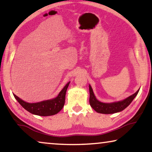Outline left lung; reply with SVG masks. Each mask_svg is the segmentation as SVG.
<instances>
[{
    "instance_id": "1",
    "label": "left lung",
    "mask_w": 152,
    "mask_h": 152,
    "mask_svg": "<svg viewBox=\"0 0 152 152\" xmlns=\"http://www.w3.org/2000/svg\"><path fill=\"white\" fill-rule=\"evenodd\" d=\"M140 90V89H139ZM139 90L136 91L134 94L128 97L127 98L123 99L122 101L115 102L112 103H104L97 100L95 97L93 89L91 88V85H89V92H90V97H89V103L91 107L95 110V111L99 113L103 114H111L118 113L123 111L126 109L131 102L133 101L137 94L138 93Z\"/></svg>"
}]
</instances>
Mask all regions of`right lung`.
I'll return each instance as SVG.
<instances>
[{
  "label": "right lung",
  "instance_id": "right-lung-1",
  "mask_svg": "<svg viewBox=\"0 0 152 152\" xmlns=\"http://www.w3.org/2000/svg\"><path fill=\"white\" fill-rule=\"evenodd\" d=\"M69 84L70 82L66 84L55 98L37 103L26 102L16 96V95H13L18 103L30 113L40 116L53 115L59 113L64 107V104H65L66 93Z\"/></svg>",
  "mask_w": 152,
  "mask_h": 152
}]
</instances>
